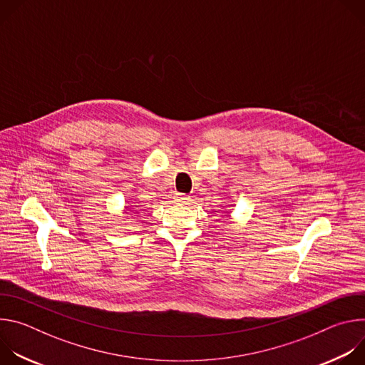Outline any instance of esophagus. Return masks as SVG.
Returning a JSON list of instances; mask_svg holds the SVG:
<instances>
[{
  "label": "esophagus",
  "instance_id": "obj_1",
  "mask_svg": "<svg viewBox=\"0 0 365 365\" xmlns=\"http://www.w3.org/2000/svg\"><path fill=\"white\" fill-rule=\"evenodd\" d=\"M175 200H176V202H179V203H189L190 197H189V196H186V195H183V193H176Z\"/></svg>",
  "mask_w": 365,
  "mask_h": 365
}]
</instances>
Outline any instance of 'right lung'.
<instances>
[{
	"instance_id": "add662e5",
	"label": "right lung",
	"mask_w": 365,
	"mask_h": 365,
	"mask_svg": "<svg viewBox=\"0 0 365 365\" xmlns=\"http://www.w3.org/2000/svg\"><path fill=\"white\" fill-rule=\"evenodd\" d=\"M131 207H133V206H131ZM131 207H130V210H131Z\"/></svg>"
}]
</instances>
